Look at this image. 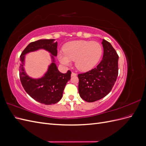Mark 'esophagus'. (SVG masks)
<instances>
[{"mask_svg": "<svg viewBox=\"0 0 146 146\" xmlns=\"http://www.w3.org/2000/svg\"><path fill=\"white\" fill-rule=\"evenodd\" d=\"M77 76V74L75 73V72H72L71 73V76Z\"/></svg>", "mask_w": 146, "mask_h": 146, "instance_id": "obj_1", "label": "esophagus"}]
</instances>
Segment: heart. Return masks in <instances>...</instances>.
<instances>
[{
	"instance_id": "b5f03b06",
	"label": "heart",
	"mask_w": 146,
	"mask_h": 146,
	"mask_svg": "<svg viewBox=\"0 0 146 146\" xmlns=\"http://www.w3.org/2000/svg\"><path fill=\"white\" fill-rule=\"evenodd\" d=\"M102 47L96 41L77 40L68 42L63 47V52L57 54L60 62L64 66L71 65L75 61L76 68L81 71H88L98 63Z\"/></svg>"
}]
</instances>
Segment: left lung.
Listing matches in <instances>:
<instances>
[{
  "label": "left lung",
  "mask_w": 146,
  "mask_h": 146,
  "mask_svg": "<svg viewBox=\"0 0 146 146\" xmlns=\"http://www.w3.org/2000/svg\"><path fill=\"white\" fill-rule=\"evenodd\" d=\"M104 55L94 69L78 75V92L88 102L104 98L111 91L118 76L119 56L111 44L102 39Z\"/></svg>",
  "instance_id": "1"
}]
</instances>
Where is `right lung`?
<instances>
[{
  "label": "right lung",
  "instance_id": "1",
  "mask_svg": "<svg viewBox=\"0 0 146 146\" xmlns=\"http://www.w3.org/2000/svg\"><path fill=\"white\" fill-rule=\"evenodd\" d=\"M55 39H39L30 42L22 52L19 66L20 80L27 94L34 100L45 105L55 104L62 98L63 91L67 82L70 79L71 72H60L55 63L54 56L57 55V42ZM44 49L51 54L52 63L47 72L41 78L33 79L26 73L23 66L25 56L30 52Z\"/></svg>",
  "mask_w": 146,
  "mask_h": 146
}]
</instances>
